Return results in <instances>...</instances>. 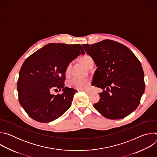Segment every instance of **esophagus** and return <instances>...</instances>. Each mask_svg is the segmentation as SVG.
<instances>
[{
	"label": "esophagus",
	"instance_id": "1",
	"mask_svg": "<svg viewBox=\"0 0 157 157\" xmlns=\"http://www.w3.org/2000/svg\"><path fill=\"white\" fill-rule=\"evenodd\" d=\"M82 91H84V92H86V93H87V94H88V93H89V92L88 91H86V90H82Z\"/></svg>",
	"mask_w": 157,
	"mask_h": 157
}]
</instances>
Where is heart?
<instances>
[{"label": "heart", "instance_id": "b5f03b06", "mask_svg": "<svg viewBox=\"0 0 157 157\" xmlns=\"http://www.w3.org/2000/svg\"><path fill=\"white\" fill-rule=\"evenodd\" d=\"M80 61L85 65L87 68H91L94 66V60L93 58L88 55H84L80 58ZM72 67V63L70 62L66 65L65 68V75H69L70 74ZM90 84V81L87 79H80L78 78H73L67 81V85L69 87H74L79 90L86 89Z\"/></svg>", "mask_w": 157, "mask_h": 157}]
</instances>
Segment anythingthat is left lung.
<instances>
[{"label":"left lung","instance_id":"obj_1","mask_svg":"<svg viewBox=\"0 0 157 157\" xmlns=\"http://www.w3.org/2000/svg\"><path fill=\"white\" fill-rule=\"evenodd\" d=\"M82 46L98 67L92 84L103 89L94 108L109 119L130 114L139 106L145 91L140 61L128 48L111 40Z\"/></svg>","mask_w":157,"mask_h":157}]
</instances>
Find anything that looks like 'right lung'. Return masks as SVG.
Here are the masks:
<instances>
[{"instance_id": "obj_1", "label": "right lung", "mask_w": 157, "mask_h": 157, "mask_svg": "<svg viewBox=\"0 0 157 157\" xmlns=\"http://www.w3.org/2000/svg\"><path fill=\"white\" fill-rule=\"evenodd\" d=\"M85 52L79 44L50 43L29 56L17 81L18 101L33 120L46 123L62 116L71 105L74 89L65 87V68ZM62 89L57 95L51 91Z\"/></svg>"}]
</instances>
